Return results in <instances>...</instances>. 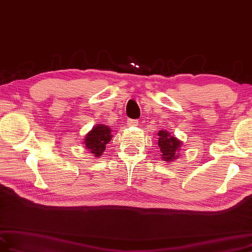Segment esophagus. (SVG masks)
I'll use <instances>...</instances> for the list:
<instances>
[{"label":"esophagus","instance_id":"obj_1","mask_svg":"<svg viewBox=\"0 0 252 252\" xmlns=\"http://www.w3.org/2000/svg\"><path fill=\"white\" fill-rule=\"evenodd\" d=\"M127 125L131 126H134L138 125V120H136V119H128L127 120Z\"/></svg>","mask_w":252,"mask_h":252}]
</instances>
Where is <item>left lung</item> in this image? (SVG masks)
<instances>
[{
  "mask_svg": "<svg viewBox=\"0 0 252 252\" xmlns=\"http://www.w3.org/2000/svg\"><path fill=\"white\" fill-rule=\"evenodd\" d=\"M158 145L162 154V159L166 162L173 161L177 158V154H179L181 148V141L176 137L170 136L167 131H159Z\"/></svg>",
  "mask_w": 252,
  "mask_h": 252,
  "instance_id": "left-lung-1",
  "label": "left lung"
}]
</instances>
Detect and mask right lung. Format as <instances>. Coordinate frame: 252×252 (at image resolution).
Instances as JSON below:
<instances>
[{
  "instance_id": "add662e5",
  "label": "right lung",
  "mask_w": 252,
  "mask_h": 252,
  "mask_svg": "<svg viewBox=\"0 0 252 252\" xmlns=\"http://www.w3.org/2000/svg\"><path fill=\"white\" fill-rule=\"evenodd\" d=\"M111 138V129L108 126L103 125H97L86 136V148L90 150V153L94 154V156L100 157L105 150V145L110 142Z\"/></svg>"
}]
</instances>
